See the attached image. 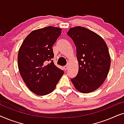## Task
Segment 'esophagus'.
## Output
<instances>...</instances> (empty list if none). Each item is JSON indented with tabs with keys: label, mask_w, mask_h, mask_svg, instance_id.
<instances>
[{
	"label": "esophagus",
	"mask_w": 124,
	"mask_h": 124,
	"mask_svg": "<svg viewBox=\"0 0 124 124\" xmlns=\"http://www.w3.org/2000/svg\"><path fill=\"white\" fill-rule=\"evenodd\" d=\"M64 70H67V69H68V65L64 66Z\"/></svg>",
	"instance_id": "esophagus-1"
}]
</instances>
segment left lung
Wrapping results in <instances>:
<instances>
[{
  "label": "left lung",
  "instance_id": "8db88e82",
  "mask_svg": "<svg viewBox=\"0 0 124 124\" xmlns=\"http://www.w3.org/2000/svg\"><path fill=\"white\" fill-rule=\"evenodd\" d=\"M67 34L76 46L78 72L70 78L74 87L82 93L93 92L104 82L111 65L106 42L99 35L84 27L70 28Z\"/></svg>",
  "mask_w": 124,
  "mask_h": 124
}]
</instances>
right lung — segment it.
<instances>
[{"instance_id":"obj_1","label":"right lung","mask_w":124,"mask_h":124,"mask_svg":"<svg viewBox=\"0 0 124 124\" xmlns=\"http://www.w3.org/2000/svg\"><path fill=\"white\" fill-rule=\"evenodd\" d=\"M62 29L47 26L31 31L26 37L18 53L20 73L26 85L38 95L54 90L64 72L55 65L52 46Z\"/></svg>"}]
</instances>
